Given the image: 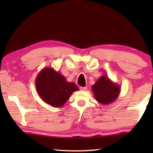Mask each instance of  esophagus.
Listing matches in <instances>:
<instances>
[{
    "mask_svg": "<svg viewBox=\"0 0 153 153\" xmlns=\"http://www.w3.org/2000/svg\"><path fill=\"white\" fill-rule=\"evenodd\" d=\"M80 90H82V91H84V90H86L87 88L86 87H79Z\"/></svg>",
    "mask_w": 153,
    "mask_h": 153,
    "instance_id": "esophagus-1",
    "label": "esophagus"
}]
</instances>
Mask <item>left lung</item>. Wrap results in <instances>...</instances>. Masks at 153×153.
<instances>
[{
    "label": "left lung",
    "mask_w": 153,
    "mask_h": 153,
    "mask_svg": "<svg viewBox=\"0 0 153 153\" xmlns=\"http://www.w3.org/2000/svg\"><path fill=\"white\" fill-rule=\"evenodd\" d=\"M92 92L97 101L102 105H108L118 98L121 87L107 76H102L92 86Z\"/></svg>",
    "instance_id": "1"
}]
</instances>
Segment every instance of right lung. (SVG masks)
Instances as JSON below:
<instances>
[{"label": "right lung", "mask_w": 153, "mask_h": 153, "mask_svg": "<svg viewBox=\"0 0 153 153\" xmlns=\"http://www.w3.org/2000/svg\"><path fill=\"white\" fill-rule=\"evenodd\" d=\"M35 84L43 101L55 107L63 106L72 93L79 90L74 82H67L63 75L48 67L38 73Z\"/></svg>", "instance_id": "add662e5"}]
</instances>
